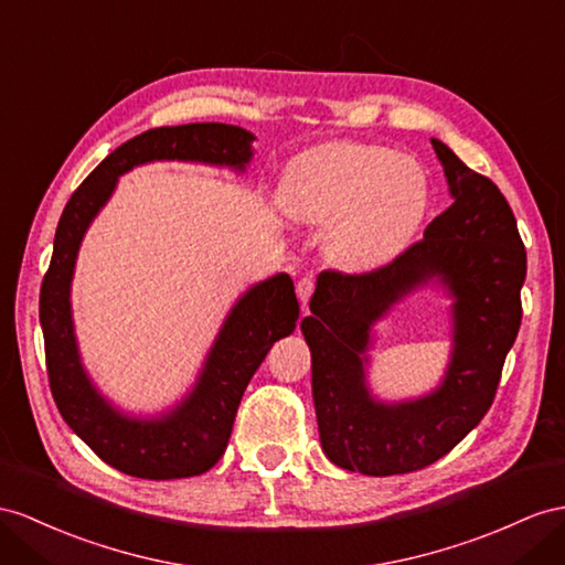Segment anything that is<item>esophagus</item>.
<instances>
[{
    "label": "esophagus",
    "mask_w": 565,
    "mask_h": 565,
    "mask_svg": "<svg viewBox=\"0 0 565 565\" xmlns=\"http://www.w3.org/2000/svg\"><path fill=\"white\" fill-rule=\"evenodd\" d=\"M312 291H315V279H312V277H302V279L296 284V294H298V298H300V302H302V308L308 306V300H310Z\"/></svg>",
    "instance_id": "esophagus-1"
}]
</instances>
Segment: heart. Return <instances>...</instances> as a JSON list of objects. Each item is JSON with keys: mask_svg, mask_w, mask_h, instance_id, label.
I'll use <instances>...</instances> for the list:
<instances>
[{"mask_svg": "<svg viewBox=\"0 0 565 565\" xmlns=\"http://www.w3.org/2000/svg\"><path fill=\"white\" fill-rule=\"evenodd\" d=\"M427 202L423 167L370 142L317 145L288 167L279 185L284 214L324 226V253L345 271L386 265L420 226Z\"/></svg>", "mask_w": 565, "mask_h": 565, "instance_id": "heart-1", "label": "heart"}]
</instances>
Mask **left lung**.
<instances>
[{
	"label": "left lung",
	"mask_w": 565,
	"mask_h": 565,
	"mask_svg": "<svg viewBox=\"0 0 565 565\" xmlns=\"http://www.w3.org/2000/svg\"><path fill=\"white\" fill-rule=\"evenodd\" d=\"M451 207L392 265L360 277L322 271L300 331L312 355V401L324 456L370 477L431 466L480 425L520 329L527 255L499 188L441 140ZM452 298V355L443 382L415 399L386 402L366 380L373 327L428 285Z\"/></svg>",
	"instance_id": "left-lung-1"
}]
</instances>
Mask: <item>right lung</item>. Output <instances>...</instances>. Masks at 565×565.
<instances>
[{
	"instance_id": "right-lung-1",
	"label": "right lung",
	"mask_w": 565,
	"mask_h": 565,
	"mask_svg": "<svg viewBox=\"0 0 565 565\" xmlns=\"http://www.w3.org/2000/svg\"><path fill=\"white\" fill-rule=\"evenodd\" d=\"M253 142L250 131L231 124L152 128L95 167L66 202L56 226L52 263L40 288L50 388L66 425L107 466L126 475L179 480L207 472L224 456L245 386L271 345L294 334L300 308L288 274L253 284L228 310L188 394L162 413H126L99 392L78 349L71 281L85 231L117 191L119 177L134 167L195 162L243 173L255 154Z\"/></svg>"
}]
</instances>
